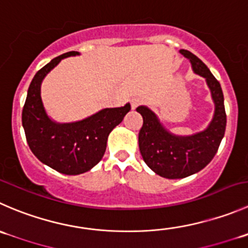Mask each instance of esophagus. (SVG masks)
<instances>
[{
	"instance_id": "obj_1",
	"label": "esophagus",
	"mask_w": 248,
	"mask_h": 248,
	"mask_svg": "<svg viewBox=\"0 0 248 248\" xmlns=\"http://www.w3.org/2000/svg\"><path fill=\"white\" fill-rule=\"evenodd\" d=\"M140 104H141V99H139V98H134V99H132L131 102V107L133 110L137 109Z\"/></svg>"
}]
</instances>
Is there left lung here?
Here are the masks:
<instances>
[{
	"label": "left lung",
	"mask_w": 248,
	"mask_h": 248,
	"mask_svg": "<svg viewBox=\"0 0 248 248\" xmlns=\"http://www.w3.org/2000/svg\"><path fill=\"white\" fill-rule=\"evenodd\" d=\"M180 53L190 60L194 73L207 82L215 102V115L205 131L183 137L168 132L149 108H137L143 116L138 141L144 162L156 174L168 179L189 177L205 168L217 154L227 126L224 97L217 78L195 54L186 49H180Z\"/></svg>",
	"instance_id": "left-lung-1"
}]
</instances>
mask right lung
Instances as JSON below:
<instances>
[{"instance_id": "add662e5", "label": "right lung", "mask_w": 248, "mask_h": 248, "mask_svg": "<svg viewBox=\"0 0 248 248\" xmlns=\"http://www.w3.org/2000/svg\"><path fill=\"white\" fill-rule=\"evenodd\" d=\"M78 54L74 50L64 53L36 73L21 114L26 140L33 155L53 170L69 175L87 172L102 160L110 132L131 110L129 104L108 108L71 124H58L48 117L41 99L42 80L60 60Z\"/></svg>"}]
</instances>
